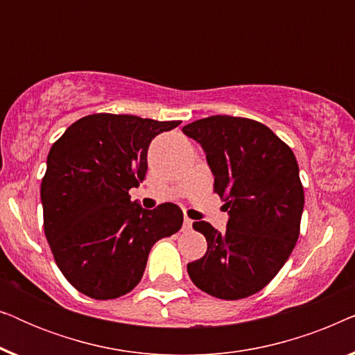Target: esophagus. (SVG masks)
Returning a JSON list of instances; mask_svg holds the SVG:
<instances>
[{
    "instance_id": "34e87169",
    "label": "esophagus",
    "mask_w": 355,
    "mask_h": 355,
    "mask_svg": "<svg viewBox=\"0 0 355 355\" xmlns=\"http://www.w3.org/2000/svg\"><path fill=\"white\" fill-rule=\"evenodd\" d=\"M192 227V220L191 218H184V223H182V230L184 231H189Z\"/></svg>"
}]
</instances>
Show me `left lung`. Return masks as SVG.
I'll list each match as a JSON object with an SVG mask.
<instances>
[{"mask_svg":"<svg viewBox=\"0 0 355 355\" xmlns=\"http://www.w3.org/2000/svg\"><path fill=\"white\" fill-rule=\"evenodd\" d=\"M182 132L205 152L230 215L225 232L193 223L207 254L187 263V273L213 297H249L275 278L297 242L304 210L297 162L273 130L252 119L210 116Z\"/></svg>","mask_w":355,"mask_h":355,"instance_id":"left-lung-1","label":"left lung"}]
</instances>
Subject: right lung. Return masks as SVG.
Here are the masks:
<instances>
[{
  "label": "right lung",
  "mask_w": 355,
  "mask_h": 355,
  "mask_svg": "<svg viewBox=\"0 0 355 355\" xmlns=\"http://www.w3.org/2000/svg\"><path fill=\"white\" fill-rule=\"evenodd\" d=\"M179 124L90 114L53 144L40 187L43 227L58 268L82 294L106 300L130 293L155 242L181 230L178 205L145 210L129 196L147 173L150 142Z\"/></svg>",
  "instance_id": "obj_1"
}]
</instances>
